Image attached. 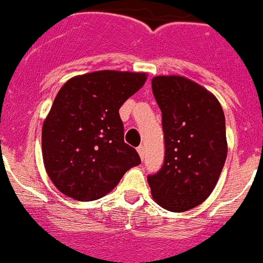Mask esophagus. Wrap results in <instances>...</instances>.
<instances>
[{
  "label": "esophagus",
  "mask_w": 263,
  "mask_h": 263,
  "mask_svg": "<svg viewBox=\"0 0 263 263\" xmlns=\"http://www.w3.org/2000/svg\"><path fill=\"white\" fill-rule=\"evenodd\" d=\"M138 152H139V155H140V158L144 159V154H145L144 145H139V147H138Z\"/></svg>",
  "instance_id": "esophagus-1"
}]
</instances>
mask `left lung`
Segmentation results:
<instances>
[{
  "label": "left lung",
  "instance_id": "8db88e82",
  "mask_svg": "<svg viewBox=\"0 0 263 263\" xmlns=\"http://www.w3.org/2000/svg\"><path fill=\"white\" fill-rule=\"evenodd\" d=\"M162 111L164 163L147 176L152 198L165 210L187 211L209 198L227 156L226 121L219 101L180 76L152 79Z\"/></svg>",
  "mask_w": 263,
  "mask_h": 263
}]
</instances>
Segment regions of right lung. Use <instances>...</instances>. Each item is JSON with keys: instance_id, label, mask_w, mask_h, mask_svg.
Listing matches in <instances>:
<instances>
[{"instance_id": "obj_1", "label": "right lung", "mask_w": 263, "mask_h": 263, "mask_svg": "<svg viewBox=\"0 0 263 263\" xmlns=\"http://www.w3.org/2000/svg\"><path fill=\"white\" fill-rule=\"evenodd\" d=\"M145 83V73L100 70L70 79L59 90L43 125V158L61 193L96 200L142 163L124 142L119 109Z\"/></svg>"}]
</instances>
